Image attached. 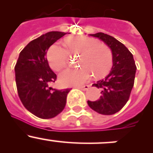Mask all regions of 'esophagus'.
Returning a JSON list of instances; mask_svg holds the SVG:
<instances>
[{
	"mask_svg": "<svg viewBox=\"0 0 153 153\" xmlns=\"http://www.w3.org/2000/svg\"><path fill=\"white\" fill-rule=\"evenodd\" d=\"M89 85H85L84 86H80V87H78V89H81L82 91H86V90H87L88 89H89Z\"/></svg>",
	"mask_w": 153,
	"mask_h": 153,
	"instance_id": "34e87169",
	"label": "esophagus"
}]
</instances>
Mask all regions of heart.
Instances as JSON below:
<instances>
[{
	"instance_id": "1",
	"label": "heart",
	"mask_w": 153,
	"mask_h": 153,
	"mask_svg": "<svg viewBox=\"0 0 153 153\" xmlns=\"http://www.w3.org/2000/svg\"><path fill=\"white\" fill-rule=\"evenodd\" d=\"M64 45L70 55L79 54L78 64L81 68L63 71L59 75V81L63 85H81L90 79L92 74L95 78L104 76L112 66V51L96 40L86 36L74 37L66 39ZM67 52L58 44L49 48L47 59L53 70L60 71L67 66Z\"/></svg>"
}]
</instances>
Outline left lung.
<instances>
[{
    "label": "left lung",
    "instance_id": "8db88e82",
    "mask_svg": "<svg viewBox=\"0 0 153 153\" xmlns=\"http://www.w3.org/2000/svg\"><path fill=\"white\" fill-rule=\"evenodd\" d=\"M104 41L112 54V67L102 80L92 84L101 89V95L95 101H88L91 109L102 115H113L121 110L130 95L134 85L136 66L133 56L122 43L103 32L89 34Z\"/></svg>",
    "mask_w": 153,
    "mask_h": 153
}]
</instances>
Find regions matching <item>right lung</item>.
Masks as SVG:
<instances>
[{
    "instance_id": "add662e5",
    "label": "right lung",
    "mask_w": 153,
    "mask_h": 153,
    "mask_svg": "<svg viewBox=\"0 0 153 153\" xmlns=\"http://www.w3.org/2000/svg\"><path fill=\"white\" fill-rule=\"evenodd\" d=\"M66 32H49L30 41L20 52L15 67L19 98L26 109L43 119L57 116L64 110L70 89H52L57 76L46 58L49 48Z\"/></svg>"
}]
</instances>
